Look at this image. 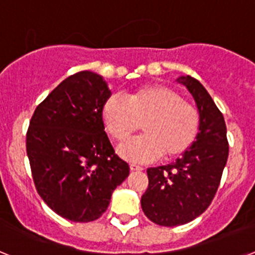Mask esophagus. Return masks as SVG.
<instances>
[{"mask_svg": "<svg viewBox=\"0 0 255 255\" xmlns=\"http://www.w3.org/2000/svg\"><path fill=\"white\" fill-rule=\"evenodd\" d=\"M130 170H131V171H141V170H143V167H141V166H139V164L130 163Z\"/></svg>", "mask_w": 255, "mask_h": 255, "instance_id": "1", "label": "esophagus"}]
</instances>
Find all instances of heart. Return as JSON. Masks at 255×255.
I'll return each instance as SVG.
<instances>
[{
    "label": "heart",
    "mask_w": 255,
    "mask_h": 255,
    "mask_svg": "<svg viewBox=\"0 0 255 255\" xmlns=\"http://www.w3.org/2000/svg\"><path fill=\"white\" fill-rule=\"evenodd\" d=\"M102 120L114 140L124 141L140 128L141 136L126 141L119 153L128 161L149 162L162 155L176 159L194 144L200 114L177 91L162 84L136 88L126 100L111 96L103 102Z\"/></svg>",
    "instance_id": "1"
}]
</instances>
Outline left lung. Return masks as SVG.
Masks as SVG:
<instances>
[{
  "label": "left lung",
  "instance_id": "1",
  "mask_svg": "<svg viewBox=\"0 0 255 255\" xmlns=\"http://www.w3.org/2000/svg\"><path fill=\"white\" fill-rule=\"evenodd\" d=\"M200 114L197 140L175 163L148 168V189L141 197L144 215L161 226L188 224L209 207L217 193L229 157L226 124L206 88L181 76Z\"/></svg>",
  "mask_w": 255,
  "mask_h": 255
}]
</instances>
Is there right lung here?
<instances>
[{
  "instance_id": "1",
  "label": "right lung",
  "mask_w": 255,
  "mask_h": 255,
  "mask_svg": "<svg viewBox=\"0 0 255 255\" xmlns=\"http://www.w3.org/2000/svg\"><path fill=\"white\" fill-rule=\"evenodd\" d=\"M111 91L98 74L79 71L35 108L26 153L35 189L47 206L74 222L106 212L112 191L129 176L105 131L102 105Z\"/></svg>"
}]
</instances>
